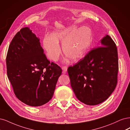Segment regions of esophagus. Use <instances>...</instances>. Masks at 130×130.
I'll list each match as a JSON object with an SVG mask.
<instances>
[{
  "mask_svg": "<svg viewBox=\"0 0 130 130\" xmlns=\"http://www.w3.org/2000/svg\"><path fill=\"white\" fill-rule=\"evenodd\" d=\"M61 69H62V71H63V73H66L67 70H68V67H67L66 66H62Z\"/></svg>",
  "mask_w": 130,
  "mask_h": 130,
  "instance_id": "esophagus-1",
  "label": "esophagus"
}]
</instances>
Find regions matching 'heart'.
<instances>
[{"label":"heart","instance_id":"b5f03b06","mask_svg":"<svg viewBox=\"0 0 130 130\" xmlns=\"http://www.w3.org/2000/svg\"><path fill=\"white\" fill-rule=\"evenodd\" d=\"M92 41V32L87 26L78 28L71 26L46 36L43 39V46L50 59L56 61L59 59L61 50L59 42L65 55L71 60L81 58L90 46Z\"/></svg>","mask_w":130,"mask_h":130}]
</instances>
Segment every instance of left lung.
Masks as SVG:
<instances>
[{
    "label": "left lung",
    "mask_w": 130,
    "mask_h": 130,
    "mask_svg": "<svg viewBox=\"0 0 130 130\" xmlns=\"http://www.w3.org/2000/svg\"><path fill=\"white\" fill-rule=\"evenodd\" d=\"M101 46L93 48L68 72L71 85L77 99L88 105L106 100L117 84L118 59L114 41L106 35Z\"/></svg>",
    "instance_id": "obj_1"
}]
</instances>
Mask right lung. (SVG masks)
<instances>
[{
  "mask_svg": "<svg viewBox=\"0 0 130 130\" xmlns=\"http://www.w3.org/2000/svg\"><path fill=\"white\" fill-rule=\"evenodd\" d=\"M6 67L15 96L31 106H41L51 99L62 72L59 66L47 59L39 39L27 27L12 40Z\"/></svg>",
  "mask_w": 130,
  "mask_h": 130,
  "instance_id": "1",
  "label": "right lung"
}]
</instances>
